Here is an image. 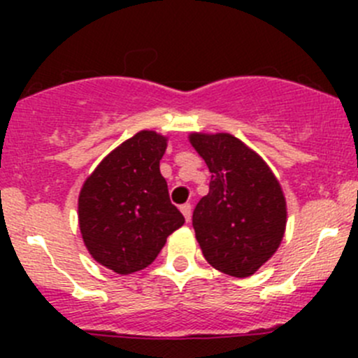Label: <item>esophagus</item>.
<instances>
[{
  "instance_id": "obj_1",
  "label": "esophagus",
  "mask_w": 358,
  "mask_h": 358,
  "mask_svg": "<svg viewBox=\"0 0 358 358\" xmlns=\"http://www.w3.org/2000/svg\"><path fill=\"white\" fill-rule=\"evenodd\" d=\"M180 211L183 213L187 222H190V216H192V206H190V202H185V204L180 206Z\"/></svg>"
}]
</instances>
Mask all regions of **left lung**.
<instances>
[{
	"mask_svg": "<svg viewBox=\"0 0 358 358\" xmlns=\"http://www.w3.org/2000/svg\"><path fill=\"white\" fill-rule=\"evenodd\" d=\"M190 143L211 173L192 225L209 265L249 277L272 258L286 230V199L272 169L229 133H190Z\"/></svg>",
	"mask_w": 358,
	"mask_h": 358,
	"instance_id": "obj_1",
	"label": "left lung"
}]
</instances>
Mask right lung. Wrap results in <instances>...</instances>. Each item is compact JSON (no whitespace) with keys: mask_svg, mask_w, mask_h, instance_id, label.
<instances>
[{"mask_svg":"<svg viewBox=\"0 0 358 358\" xmlns=\"http://www.w3.org/2000/svg\"><path fill=\"white\" fill-rule=\"evenodd\" d=\"M168 138L138 131L102 159L79 192V230L90 255L115 273L149 266L185 223L159 171Z\"/></svg>","mask_w":358,"mask_h":358,"instance_id":"obj_1","label":"right lung"}]
</instances>
